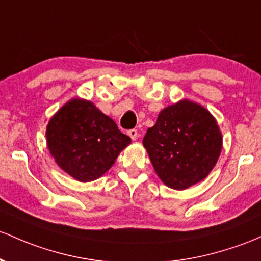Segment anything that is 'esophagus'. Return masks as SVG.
Instances as JSON below:
<instances>
[{
	"mask_svg": "<svg viewBox=\"0 0 261 261\" xmlns=\"http://www.w3.org/2000/svg\"><path fill=\"white\" fill-rule=\"evenodd\" d=\"M127 134H128V136L134 140V141H135L137 137H139V133H137V130H135V128H131V130H128Z\"/></svg>",
	"mask_w": 261,
	"mask_h": 261,
	"instance_id": "esophagus-1",
	"label": "esophagus"
}]
</instances>
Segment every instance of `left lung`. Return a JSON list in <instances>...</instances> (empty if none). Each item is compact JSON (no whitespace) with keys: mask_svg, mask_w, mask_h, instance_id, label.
<instances>
[{"mask_svg":"<svg viewBox=\"0 0 261 261\" xmlns=\"http://www.w3.org/2000/svg\"><path fill=\"white\" fill-rule=\"evenodd\" d=\"M222 142L214 116L187 99L163 109L142 140L157 176L179 191L210 174L219 159Z\"/></svg>","mask_w":261,"mask_h":261,"instance_id":"left-lung-1","label":"left lung"}]
</instances>
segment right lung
Instances as JSON below:
<instances>
[{"mask_svg":"<svg viewBox=\"0 0 261 261\" xmlns=\"http://www.w3.org/2000/svg\"><path fill=\"white\" fill-rule=\"evenodd\" d=\"M47 146L57 165L80 182L98 179L131 139L89 100L71 99L49 120Z\"/></svg>","mask_w":261,"mask_h":261,"instance_id":"1","label":"right lung"}]
</instances>
